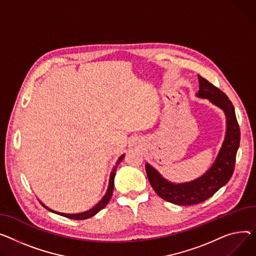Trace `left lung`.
Here are the masks:
<instances>
[{"label":"left lung","mask_w":256,"mask_h":256,"mask_svg":"<svg viewBox=\"0 0 256 256\" xmlns=\"http://www.w3.org/2000/svg\"><path fill=\"white\" fill-rule=\"evenodd\" d=\"M198 82L200 90L196 96L209 98L226 115V139L215 162L205 175L183 184L168 182L148 164L145 166L148 180L158 196L166 202L182 206L196 205L208 200L228 182L234 171L236 151L240 146V126L230 100L222 90L200 75Z\"/></svg>","instance_id":"left-lung-1"}]
</instances>
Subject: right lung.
Returning <instances> with one entry per match:
<instances>
[{"mask_svg":"<svg viewBox=\"0 0 256 256\" xmlns=\"http://www.w3.org/2000/svg\"><path fill=\"white\" fill-rule=\"evenodd\" d=\"M122 158H124V156L119 158V160H117V162H116V164H115V166H114V168H113V171H112V173H111V175H110L109 187H108V190H107L105 196H104L103 198H102L92 209H90V210H88V211H86V212H83V213H78V214H64V213H58V212H56V211H54V210H51V209L47 208L46 206H44L43 204H42L43 207H45L47 210H49V211H51V212H54V213H56V214H60V215H62V216H64V217H66V218H71V219L83 220V219H88V218L92 217V216L96 215L98 212H100L102 209L105 208L107 204L109 202V200H110V198H111V196H112L113 188H114V177H115V173H116V168H117L118 164H120V162L122 160Z\"/></svg>","mask_w":256,"mask_h":256,"instance_id":"obj_1","label":"right lung"}]
</instances>
